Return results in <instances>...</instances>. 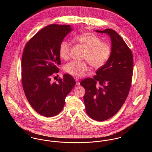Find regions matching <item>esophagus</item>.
<instances>
[{
    "label": "esophagus",
    "mask_w": 152,
    "mask_h": 152,
    "mask_svg": "<svg viewBox=\"0 0 152 152\" xmlns=\"http://www.w3.org/2000/svg\"><path fill=\"white\" fill-rule=\"evenodd\" d=\"M75 81H76V85H77V86H80V83L78 79H76V80H75Z\"/></svg>",
    "instance_id": "esophagus-1"
}]
</instances>
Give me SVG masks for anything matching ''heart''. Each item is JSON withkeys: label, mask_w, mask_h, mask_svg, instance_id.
Returning a JSON list of instances; mask_svg holds the SVG:
<instances>
[{"label": "heart", "mask_w": 152, "mask_h": 152, "mask_svg": "<svg viewBox=\"0 0 152 152\" xmlns=\"http://www.w3.org/2000/svg\"><path fill=\"white\" fill-rule=\"evenodd\" d=\"M74 40L80 44L85 51L83 59L87 60L94 68H99L104 65L108 60L110 48L108 44L101 42V39L96 35L90 33H83L76 35ZM70 44L63 40L59 46L58 54L63 60H67L70 51ZM64 69L68 74L76 77H82L89 69L87 61H72L66 64Z\"/></svg>", "instance_id": "obj_1"}]
</instances>
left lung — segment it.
<instances>
[{
    "mask_svg": "<svg viewBox=\"0 0 152 152\" xmlns=\"http://www.w3.org/2000/svg\"><path fill=\"white\" fill-rule=\"evenodd\" d=\"M98 33H106L111 40V53L106 63L96 75L83 80L84 101L86 112L92 119L104 121L121 108L129 92L133 68L132 53L121 36L107 28Z\"/></svg>",
    "mask_w": 152,
    "mask_h": 152,
    "instance_id": "left-lung-1",
    "label": "left lung"
}]
</instances>
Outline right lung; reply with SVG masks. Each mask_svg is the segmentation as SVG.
<instances>
[{
  "label": "right lung",
  "instance_id": "obj_1",
  "mask_svg": "<svg viewBox=\"0 0 152 152\" xmlns=\"http://www.w3.org/2000/svg\"><path fill=\"white\" fill-rule=\"evenodd\" d=\"M72 30L69 25H48L27 43L23 53V90L31 107L44 116H54L62 110L65 97L76 84L68 74L57 83L51 80L59 71L57 65L61 64L60 44Z\"/></svg>",
  "mask_w": 152,
  "mask_h": 152
}]
</instances>
